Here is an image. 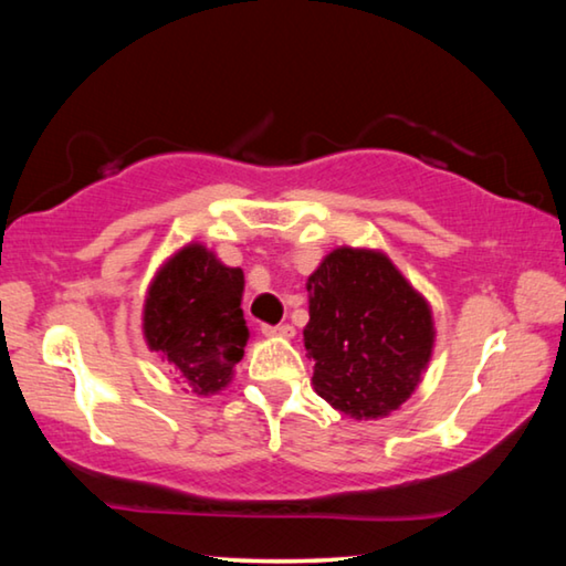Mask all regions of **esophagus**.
I'll list each match as a JSON object with an SVG mask.
<instances>
[{"label": "esophagus", "instance_id": "esophagus-1", "mask_svg": "<svg viewBox=\"0 0 566 566\" xmlns=\"http://www.w3.org/2000/svg\"><path fill=\"white\" fill-rule=\"evenodd\" d=\"M262 332L266 337H284V339L294 337L292 324H262Z\"/></svg>", "mask_w": 566, "mask_h": 566}]
</instances>
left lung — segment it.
Returning a JSON list of instances; mask_svg holds the SVG:
<instances>
[{
	"mask_svg": "<svg viewBox=\"0 0 566 566\" xmlns=\"http://www.w3.org/2000/svg\"><path fill=\"white\" fill-rule=\"evenodd\" d=\"M304 347L314 389L354 419L387 417L407 401L432 357L424 296L381 252L342 247L306 282Z\"/></svg>",
	"mask_w": 566,
	"mask_h": 566,
	"instance_id": "left-lung-1",
	"label": "left lung"
}]
</instances>
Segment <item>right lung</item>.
I'll return each instance as SVG.
<instances>
[{
    "label": "right lung",
    "instance_id": "1",
    "mask_svg": "<svg viewBox=\"0 0 566 566\" xmlns=\"http://www.w3.org/2000/svg\"><path fill=\"white\" fill-rule=\"evenodd\" d=\"M244 274L202 244H189L161 266L145 304V337L171 375L195 395H214L244 357Z\"/></svg>",
    "mask_w": 566,
    "mask_h": 566
}]
</instances>
